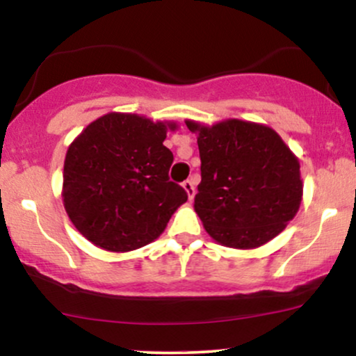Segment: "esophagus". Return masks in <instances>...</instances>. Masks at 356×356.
Returning <instances> with one entry per match:
<instances>
[{
	"mask_svg": "<svg viewBox=\"0 0 356 356\" xmlns=\"http://www.w3.org/2000/svg\"><path fill=\"white\" fill-rule=\"evenodd\" d=\"M182 187H184V191H186L187 197H189V199H194V194H195L194 182H192V181H184V182H182Z\"/></svg>",
	"mask_w": 356,
	"mask_h": 356,
	"instance_id": "esophagus-1",
	"label": "esophagus"
}]
</instances>
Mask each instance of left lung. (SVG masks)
I'll return each mask as SVG.
<instances>
[{"instance_id": "obj_1", "label": "left lung", "mask_w": 356, "mask_h": 356, "mask_svg": "<svg viewBox=\"0 0 356 356\" xmlns=\"http://www.w3.org/2000/svg\"><path fill=\"white\" fill-rule=\"evenodd\" d=\"M186 125L197 134L202 179L194 211L207 234L234 249L276 238L303 199L300 161L283 138L271 127L238 118Z\"/></svg>"}]
</instances>
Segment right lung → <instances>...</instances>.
<instances>
[{"label":"right lung","instance_id":"add662e5","mask_svg":"<svg viewBox=\"0 0 356 356\" xmlns=\"http://www.w3.org/2000/svg\"><path fill=\"white\" fill-rule=\"evenodd\" d=\"M175 122L110 112L85 127L67 150L63 206L83 238L127 252L157 239L186 191L169 181L174 155L164 145Z\"/></svg>","mask_w":356,"mask_h":356}]
</instances>
